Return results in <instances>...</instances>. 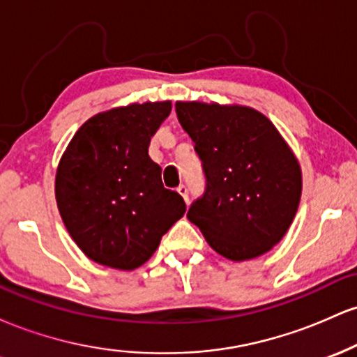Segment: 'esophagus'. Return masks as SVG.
Wrapping results in <instances>:
<instances>
[{"mask_svg": "<svg viewBox=\"0 0 357 357\" xmlns=\"http://www.w3.org/2000/svg\"><path fill=\"white\" fill-rule=\"evenodd\" d=\"M178 192L183 196V199H184V202H186V204L190 203V196H188V188L184 186V184H181V186L178 188Z\"/></svg>", "mask_w": 357, "mask_h": 357, "instance_id": "obj_1", "label": "esophagus"}]
</instances>
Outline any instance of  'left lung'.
Masks as SVG:
<instances>
[{
	"label": "left lung",
	"instance_id": "left-lung-1",
	"mask_svg": "<svg viewBox=\"0 0 357 357\" xmlns=\"http://www.w3.org/2000/svg\"><path fill=\"white\" fill-rule=\"evenodd\" d=\"M176 114L206 178L188 220L228 260L270 252L301 203L302 171L294 151L270 119L247 105L176 102Z\"/></svg>",
	"mask_w": 357,
	"mask_h": 357
}]
</instances>
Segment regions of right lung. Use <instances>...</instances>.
<instances>
[{
    "label": "right lung",
    "instance_id": "right-lung-1",
    "mask_svg": "<svg viewBox=\"0 0 357 357\" xmlns=\"http://www.w3.org/2000/svg\"><path fill=\"white\" fill-rule=\"evenodd\" d=\"M171 102L129 104L96 114L61 154L55 198L61 221L90 260L117 270L146 264L186 211L147 154Z\"/></svg>",
    "mask_w": 357,
    "mask_h": 357
}]
</instances>
